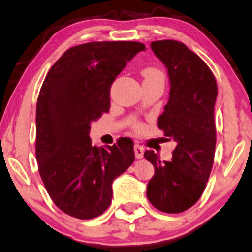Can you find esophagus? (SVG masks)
Segmentation results:
<instances>
[{"label":"esophagus","instance_id":"obj_1","mask_svg":"<svg viewBox=\"0 0 252 252\" xmlns=\"http://www.w3.org/2000/svg\"><path fill=\"white\" fill-rule=\"evenodd\" d=\"M144 152H145L144 146H141V145H134V155H136L138 160H140V158L144 157Z\"/></svg>","mask_w":252,"mask_h":252}]
</instances>
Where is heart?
I'll list each match as a JSON object with an SVG mask.
<instances>
[{
	"instance_id": "b5f03b06",
	"label": "heart",
	"mask_w": 252,
	"mask_h": 252,
	"mask_svg": "<svg viewBox=\"0 0 252 252\" xmlns=\"http://www.w3.org/2000/svg\"><path fill=\"white\" fill-rule=\"evenodd\" d=\"M143 75L145 79H164V75H163V73L161 72L160 69L158 68H146L143 70ZM137 127H139V125H136Z\"/></svg>"
}]
</instances>
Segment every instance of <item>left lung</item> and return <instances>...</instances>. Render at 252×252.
Masks as SVG:
<instances>
[{
	"mask_svg": "<svg viewBox=\"0 0 252 252\" xmlns=\"http://www.w3.org/2000/svg\"><path fill=\"white\" fill-rule=\"evenodd\" d=\"M151 48L165 65L170 80L169 101L158 126L165 140L173 139L177 145L171 161H161L153 151L145 152L155 170L146 195L160 211L179 214L196 203L210 176L217 82L207 63L182 42L154 41Z\"/></svg>",
	"mask_w": 252,
	"mask_h": 252,
	"instance_id": "left-lung-1",
	"label": "left lung"
}]
</instances>
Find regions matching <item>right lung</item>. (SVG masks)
I'll return each instance as SVG.
<instances>
[{
  "mask_svg": "<svg viewBox=\"0 0 252 252\" xmlns=\"http://www.w3.org/2000/svg\"><path fill=\"white\" fill-rule=\"evenodd\" d=\"M145 50L139 42H89L55 63L36 105V160L51 200L79 219L107 210L112 184L134 161L133 143L92 146L91 122L109 111V90L126 63Z\"/></svg>",
  "mask_w": 252,
  "mask_h": 252,
  "instance_id": "right-lung-1",
  "label": "right lung"
}]
</instances>
